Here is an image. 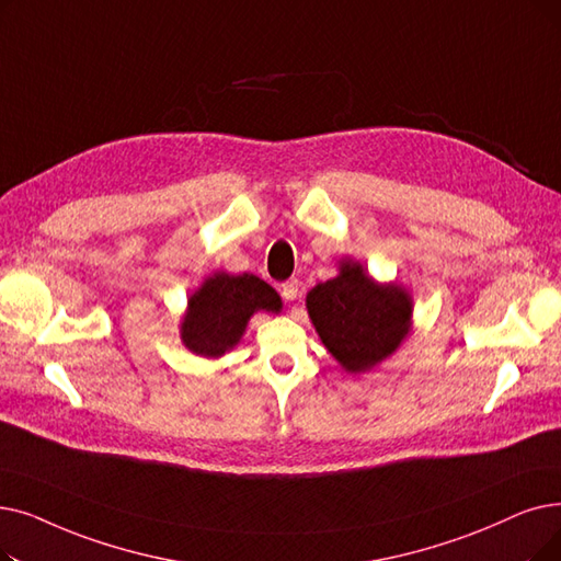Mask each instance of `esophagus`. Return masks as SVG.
<instances>
[{
  "label": "esophagus",
  "mask_w": 561,
  "mask_h": 561,
  "mask_svg": "<svg viewBox=\"0 0 561 561\" xmlns=\"http://www.w3.org/2000/svg\"><path fill=\"white\" fill-rule=\"evenodd\" d=\"M279 294H282V298H284V300H288V302L298 300V294H300V282H298V279H288V282H284V284L279 286Z\"/></svg>",
  "instance_id": "1"
}]
</instances>
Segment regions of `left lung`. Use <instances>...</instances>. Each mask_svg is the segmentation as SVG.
<instances>
[{
	"label": "left lung",
	"mask_w": 561,
	"mask_h": 561,
	"mask_svg": "<svg viewBox=\"0 0 561 561\" xmlns=\"http://www.w3.org/2000/svg\"><path fill=\"white\" fill-rule=\"evenodd\" d=\"M309 319L323 346L348 374L374 369L412 325V298L399 284H378L362 263L344 259L339 275L307 294Z\"/></svg>",
	"instance_id": "1"
}]
</instances>
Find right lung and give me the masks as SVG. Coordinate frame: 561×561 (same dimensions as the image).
Segmentation results:
<instances>
[{
  "instance_id": "1",
  "label": "right lung",
  "mask_w": 561,
  "mask_h": 561,
  "mask_svg": "<svg viewBox=\"0 0 561 561\" xmlns=\"http://www.w3.org/2000/svg\"><path fill=\"white\" fill-rule=\"evenodd\" d=\"M277 290L254 275L215 273L194 290L181 323L187 351L202 357H222L245 334L256 311H279Z\"/></svg>"
}]
</instances>
